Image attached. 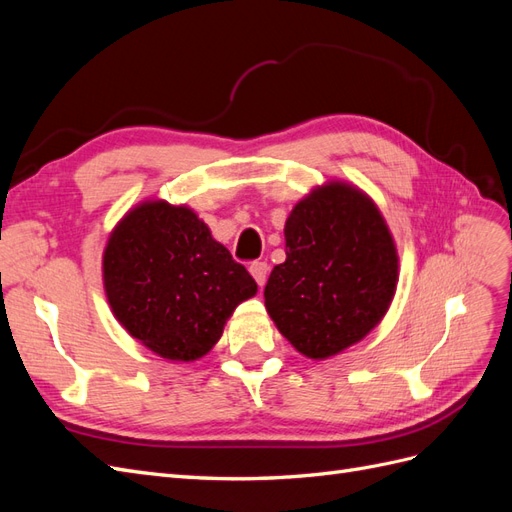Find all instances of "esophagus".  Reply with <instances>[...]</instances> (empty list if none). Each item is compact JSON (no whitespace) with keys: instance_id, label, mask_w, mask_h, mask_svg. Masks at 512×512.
Returning <instances> with one entry per match:
<instances>
[{"instance_id":"esophagus-1","label":"esophagus","mask_w":512,"mask_h":512,"mask_svg":"<svg viewBox=\"0 0 512 512\" xmlns=\"http://www.w3.org/2000/svg\"><path fill=\"white\" fill-rule=\"evenodd\" d=\"M250 273H252V277L256 280V284L262 288L265 286V282H267V275H269V267H267V262H252L250 265Z\"/></svg>"}]
</instances>
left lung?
<instances>
[{"instance_id": "obj_1", "label": "left lung", "mask_w": 512, "mask_h": 512, "mask_svg": "<svg viewBox=\"0 0 512 512\" xmlns=\"http://www.w3.org/2000/svg\"><path fill=\"white\" fill-rule=\"evenodd\" d=\"M286 260L265 305L288 342L324 361L376 329L395 297L399 256L378 205L346 181L318 185L290 211Z\"/></svg>"}]
</instances>
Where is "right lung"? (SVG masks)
Instances as JSON below:
<instances>
[{"mask_svg":"<svg viewBox=\"0 0 512 512\" xmlns=\"http://www.w3.org/2000/svg\"><path fill=\"white\" fill-rule=\"evenodd\" d=\"M113 316L166 361L205 356L258 286L185 205L143 200L117 222L102 254Z\"/></svg>","mask_w":512,"mask_h":512,"instance_id":"obj_1","label":"right lung"}]
</instances>
